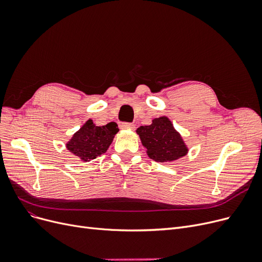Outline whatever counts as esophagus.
Wrapping results in <instances>:
<instances>
[{
	"instance_id": "obj_1",
	"label": "esophagus",
	"mask_w": 262,
	"mask_h": 262,
	"mask_svg": "<svg viewBox=\"0 0 262 262\" xmlns=\"http://www.w3.org/2000/svg\"><path fill=\"white\" fill-rule=\"evenodd\" d=\"M121 128L122 129H135V125L133 123H123L121 124Z\"/></svg>"
}]
</instances>
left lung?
<instances>
[{"mask_svg":"<svg viewBox=\"0 0 262 262\" xmlns=\"http://www.w3.org/2000/svg\"><path fill=\"white\" fill-rule=\"evenodd\" d=\"M136 132L147 156L157 163H171L188 153L187 144L168 117L155 118Z\"/></svg>","mask_w":262,"mask_h":262,"instance_id":"obj_1","label":"left lung"}]
</instances>
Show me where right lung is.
I'll return each mask as SVG.
<instances>
[{
    "instance_id": "right-lung-1",
    "label": "right lung",
    "mask_w": 262,
    "mask_h": 262,
    "mask_svg": "<svg viewBox=\"0 0 262 262\" xmlns=\"http://www.w3.org/2000/svg\"><path fill=\"white\" fill-rule=\"evenodd\" d=\"M118 132V124L115 122L97 126L89 119L66 142V149L81 162H91L107 152Z\"/></svg>"
}]
</instances>
